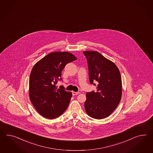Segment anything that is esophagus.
Returning a JSON list of instances; mask_svg holds the SVG:
<instances>
[{
    "label": "esophagus",
    "instance_id": "esophagus-1",
    "mask_svg": "<svg viewBox=\"0 0 153 153\" xmlns=\"http://www.w3.org/2000/svg\"><path fill=\"white\" fill-rule=\"evenodd\" d=\"M72 95H73V96L78 95V94H79V92H74V91H72Z\"/></svg>",
    "mask_w": 153,
    "mask_h": 153
}]
</instances>
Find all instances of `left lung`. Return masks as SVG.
I'll list each match as a JSON object with an SVG mask.
<instances>
[{"label": "left lung", "mask_w": 153, "mask_h": 153, "mask_svg": "<svg viewBox=\"0 0 153 153\" xmlns=\"http://www.w3.org/2000/svg\"><path fill=\"white\" fill-rule=\"evenodd\" d=\"M87 58L89 79L97 84V91L86 93L85 108L88 115L102 119L110 115L120 103L122 81L120 71L114 62L97 51H84Z\"/></svg>", "instance_id": "left-lung-1"}]
</instances>
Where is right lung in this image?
I'll list each match as a JSON object with an SVG mask.
<instances>
[{
    "instance_id": "obj_1",
    "label": "right lung",
    "mask_w": 153,
    "mask_h": 153,
    "mask_svg": "<svg viewBox=\"0 0 153 153\" xmlns=\"http://www.w3.org/2000/svg\"><path fill=\"white\" fill-rule=\"evenodd\" d=\"M77 59L69 52H54L37 62L29 77V98L36 110L42 116L56 119L65 111L72 94L57 88L58 80H62L61 72L66 65Z\"/></svg>"
}]
</instances>
